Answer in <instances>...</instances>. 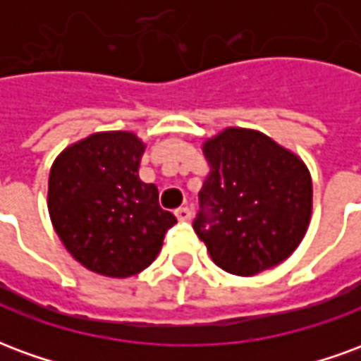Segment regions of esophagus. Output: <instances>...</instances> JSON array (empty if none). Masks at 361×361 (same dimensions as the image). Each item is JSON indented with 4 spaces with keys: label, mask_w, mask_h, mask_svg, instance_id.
<instances>
[{
    "label": "esophagus",
    "mask_w": 361,
    "mask_h": 361,
    "mask_svg": "<svg viewBox=\"0 0 361 361\" xmlns=\"http://www.w3.org/2000/svg\"><path fill=\"white\" fill-rule=\"evenodd\" d=\"M176 216H178V220H189L191 219V211H189L188 207H180L176 211Z\"/></svg>",
    "instance_id": "1"
}]
</instances>
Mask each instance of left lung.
Here are the masks:
<instances>
[{
    "instance_id": "obj_1",
    "label": "left lung",
    "mask_w": 361,
    "mask_h": 361,
    "mask_svg": "<svg viewBox=\"0 0 361 361\" xmlns=\"http://www.w3.org/2000/svg\"><path fill=\"white\" fill-rule=\"evenodd\" d=\"M211 166L193 230L230 274L253 276L288 259L307 232V166L265 133L228 127L204 141Z\"/></svg>"
}]
</instances>
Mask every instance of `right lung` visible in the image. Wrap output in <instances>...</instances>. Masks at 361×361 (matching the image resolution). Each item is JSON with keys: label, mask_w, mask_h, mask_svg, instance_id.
<instances>
[{"label": "right lung", "mask_w": 361, "mask_h": 361, "mask_svg": "<svg viewBox=\"0 0 361 361\" xmlns=\"http://www.w3.org/2000/svg\"><path fill=\"white\" fill-rule=\"evenodd\" d=\"M145 142L129 131L94 133L67 147L50 170L48 211L66 250L89 271L127 279L157 259L178 222L139 180Z\"/></svg>", "instance_id": "right-lung-1"}]
</instances>
